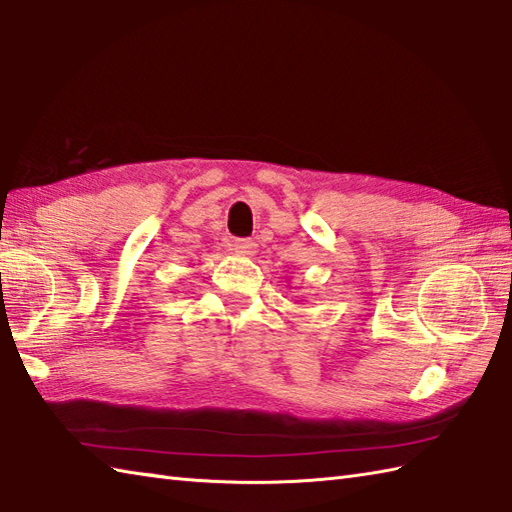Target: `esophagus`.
Listing matches in <instances>:
<instances>
[{
  "label": "esophagus",
  "mask_w": 512,
  "mask_h": 512,
  "mask_svg": "<svg viewBox=\"0 0 512 512\" xmlns=\"http://www.w3.org/2000/svg\"><path fill=\"white\" fill-rule=\"evenodd\" d=\"M255 242H253V239H235V242H233V250H235V253L237 255H253L255 253Z\"/></svg>",
  "instance_id": "obj_1"
}]
</instances>
